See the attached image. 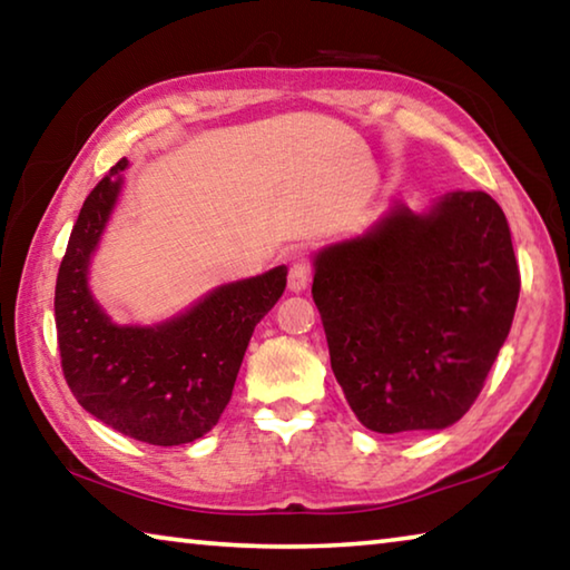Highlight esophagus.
<instances>
[{
  "instance_id": "34e87169",
  "label": "esophagus",
  "mask_w": 570,
  "mask_h": 570,
  "mask_svg": "<svg viewBox=\"0 0 570 570\" xmlns=\"http://www.w3.org/2000/svg\"><path fill=\"white\" fill-rule=\"evenodd\" d=\"M308 274H312V268H308V264L304 262V258H298V262H294L292 268H288V292H294V294L306 292Z\"/></svg>"
}]
</instances>
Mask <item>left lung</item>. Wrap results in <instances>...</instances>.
Returning <instances> with one entry per match:
<instances>
[{
    "instance_id": "obj_1",
    "label": "left lung",
    "mask_w": 570,
    "mask_h": 570,
    "mask_svg": "<svg viewBox=\"0 0 570 570\" xmlns=\"http://www.w3.org/2000/svg\"><path fill=\"white\" fill-rule=\"evenodd\" d=\"M332 372L366 430H445L505 344L520 274L503 208L452 190L428 210L402 200L360 236L314 254Z\"/></svg>"
}]
</instances>
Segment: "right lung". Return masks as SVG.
<instances>
[{"label": "right lung", "mask_w": 570, "mask_h": 570, "mask_svg": "<svg viewBox=\"0 0 570 570\" xmlns=\"http://www.w3.org/2000/svg\"><path fill=\"white\" fill-rule=\"evenodd\" d=\"M118 160L85 198L55 286L62 372L92 417L148 445H186L214 430L256 324L286 288V266L210 288L156 324H118L90 288L92 256L118 206Z\"/></svg>", "instance_id": "right-lung-1"}]
</instances>
